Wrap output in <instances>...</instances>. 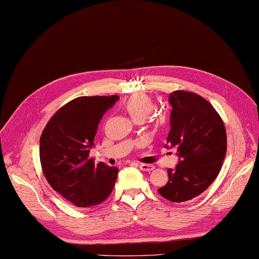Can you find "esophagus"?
Masks as SVG:
<instances>
[{
    "label": "esophagus",
    "mask_w": 259,
    "mask_h": 259,
    "mask_svg": "<svg viewBox=\"0 0 259 259\" xmlns=\"http://www.w3.org/2000/svg\"><path fill=\"white\" fill-rule=\"evenodd\" d=\"M139 167H140V169L144 170V171H151L154 169V165L152 164H145V163H140V165H139Z\"/></svg>",
    "instance_id": "34e87169"
}]
</instances>
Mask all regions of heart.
<instances>
[{
    "label": "heart",
    "mask_w": 259,
    "mask_h": 259,
    "mask_svg": "<svg viewBox=\"0 0 259 259\" xmlns=\"http://www.w3.org/2000/svg\"><path fill=\"white\" fill-rule=\"evenodd\" d=\"M124 108L132 118L140 120L147 117L154 108L153 101L144 93H135L125 99L123 103Z\"/></svg>",
    "instance_id": "1"
}]
</instances>
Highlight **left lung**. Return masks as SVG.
<instances>
[{"label":"left lung","mask_w":259,"mask_h":259,"mask_svg":"<svg viewBox=\"0 0 259 259\" xmlns=\"http://www.w3.org/2000/svg\"><path fill=\"white\" fill-rule=\"evenodd\" d=\"M170 131L167 143L181 161L168 168V182L157 191L171 202L190 200L207 189L220 173L227 152V131L207 99L184 90L169 94Z\"/></svg>","instance_id":"8db88e82"}]
</instances>
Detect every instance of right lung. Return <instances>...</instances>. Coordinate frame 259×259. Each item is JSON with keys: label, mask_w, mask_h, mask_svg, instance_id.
<instances>
[{"label": "right lung", "mask_w": 259, "mask_h": 259, "mask_svg": "<svg viewBox=\"0 0 259 259\" xmlns=\"http://www.w3.org/2000/svg\"><path fill=\"white\" fill-rule=\"evenodd\" d=\"M119 96H81L50 118L40 137L42 173L52 189L76 207L102 203L111 194L119 169L94 163L90 149L103 115Z\"/></svg>", "instance_id": "right-lung-1"}]
</instances>
